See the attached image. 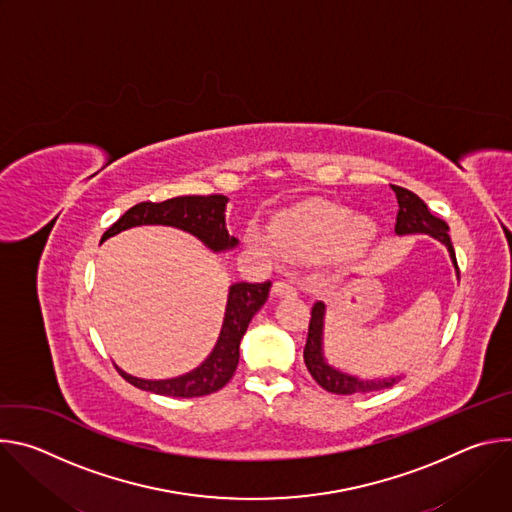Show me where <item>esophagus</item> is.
Listing matches in <instances>:
<instances>
[{"label":"esophagus","mask_w":512,"mask_h":512,"mask_svg":"<svg viewBox=\"0 0 512 512\" xmlns=\"http://www.w3.org/2000/svg\"><path fill=\"white\" fill-rule=\"evenodd\" d=\"M271 296L273 298H291V296H296V285L291 283V281L279 279L271 287Z\"/></svg>","instance_id":"1"}]
</instances>
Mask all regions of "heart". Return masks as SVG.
I'll return each mask as SVG.
<instances>
[{
    "instance_id": "heart-1",
    "label": "heart",
    "mask_w": 512,
    "mask_h": 512,
    "mask_svg": "<svg viewBox=\"0 0 512 512\" xmlns=\"http://www.w3.org/2000/svg\"><path fill=\"white\" fill-rule=\"evenodd\" d=\"M273 237L289 257L322 259L332 269H346L369 253L377 227L340 204L310 200L285 210L273 225Z\"/></svg>"
}]
</instances>
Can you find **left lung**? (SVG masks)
<instances>
[{
  "label": "left lung",
  "instance_id": "left-lung-1",
  "mask_svg": "<svg viewBox=\"0 0 512 512\" xmlns=\"http://www.w3.org/2000/svg\"><path fill=\"white\" fill-rule=\"evenodd\" d=\"M397 202H399V212H397V223H395V233L399 237L405 235H429L431 239L440 241L442 245H446L450 259L456 267V273L460 277L458 271V261H456V253L452 247V239L448 235L450 227L429 212L427 204L413 194L407 188L401 186H391ZM324 316H326V304L324 302H316L312 308V320H310V328H308V340H306V348H304V362L310 371V375L314 377V381L326 389L328 393L334 395H358V393H375V391H383V389H391L393 385H397L403 375L397 377H383V379H360L356 375L344 373L326 360L324 354Z\"/></svg>",
  "mask_w": 512,
  "mask_h": 512
}]
</instances>
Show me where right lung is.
<instances>
[{"instance_id": "obj_1", "label": "right lung", "mask_w": 512, "mask_h": 512, "mask_svg": "<svg viewBox=\"0 0 512 512\" xmlns=\"http://www.w3.org/2000/svg\"><path fill=\"white\" fill-rule=\"evenodd\" d=\"M229 198L223 194L210 196H176L164 202H139L131 206L115 225L107 229L103 241L119 235L121 231L141 227V225H166L176 227L194 235L210 251L223 253L239 245V239L231 237L227 231L225 210ZM271 281L265 283H233L229 287V298L225 308V320L221 334L212 352L202 360L194 371L174 377V379H139L119 371V375L141 391H150L166 397H202L223 389L237 371L239 364V344L247 332L251 318L261 310L269 298Z\"/></svg>"}]
</instances>
